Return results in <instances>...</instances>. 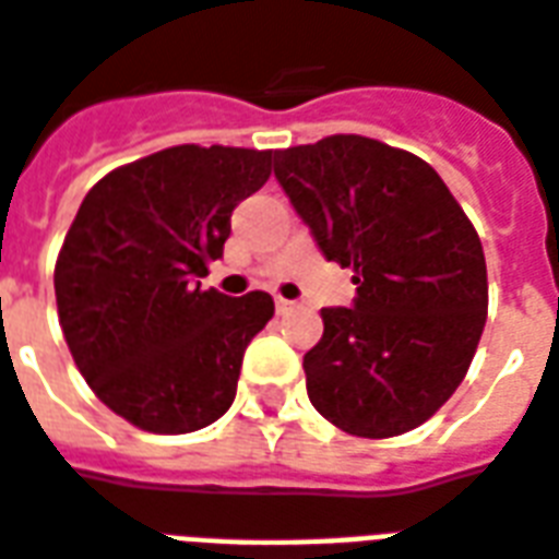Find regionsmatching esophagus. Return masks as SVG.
Returning <instances> with one entry per match:
<instances>
[{
    "mask_svg": "<svg viewBox=\"0 0 559 559\" xmlns=\"http://www.w3.org/2000/svg\"><path fill=\"white\" fill-rule=\"evenodd\" d=\"M297 304L295 300H285V297H276V312H280V316H285V312H292V309H295Z\"/></svg>",
    "mask_w": 559,
    "mask_h": 559,
    "instance_id": "esophagus-1",
    "label": "esophagus"
}]
</instances>
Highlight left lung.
Segmentation results:
<instances>
[{"label": "left lung", "mask_w": 559, "mask_h": 559, "mask_svg": "<svg viewBox=\"0 0 559 559\" xmlns=\"http://www.w3.org/2000/svg\"><path fill=\"white\" fill-rule=\"evenodd\" d=\"M274 175L357 285L354 309H321L309 402L357 438L417 429L462 384L486 328L474 223L423 157L357 133L274 151Z\"/></svg>", "instance_id": "obj_1"}]
</instances>
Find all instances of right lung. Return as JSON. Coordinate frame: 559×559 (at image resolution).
I'll list each match as a JSON object with an SVG mask.
<instances>
[{
    "instance_id": "add662e5",
    "label": "right lung",
    "mask_w": 559,
    "mask_h": 559,
    "mask_svg": "<svg viewBox=\"0 0 559 559\" xmlns=\"http://www.w3.org/2000/svg\"><path fill=\"white\" fill-rule=\"evenodd\" d=\"M274 151L173 145L85 193L56 259L64 342L95 396L154 435L205 429L235 402L274 297L202 288L231 211L271 178Z\"/></svg>"
}]
</instances>
